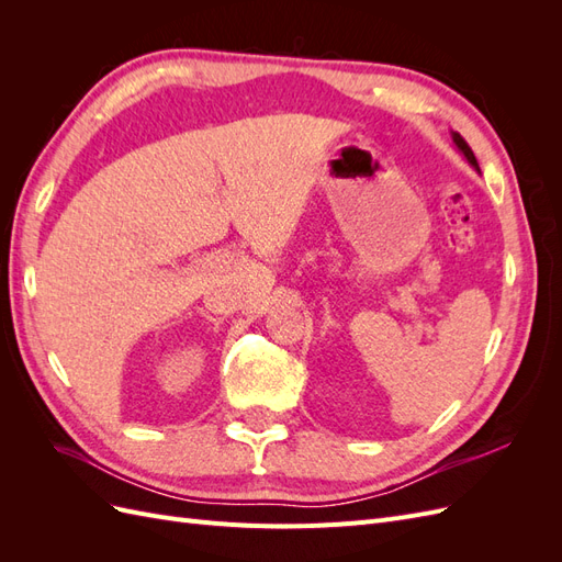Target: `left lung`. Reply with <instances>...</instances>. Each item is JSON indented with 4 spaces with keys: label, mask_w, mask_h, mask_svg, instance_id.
Returning a JSON list of instances; mask_svg holds the SVG:
<instances>
[{
    "label": "left lung",
    "mask_w": 562,
    "mask_h": 562,
    "mask_svg": "<svg viewBox=\"0 0 562 562\" xmlns=\"http://www.w3.org/2000/svg\"><path fill=\"white\" fill-rule=\"evenodd\" d=\"M452 140H454V145L462 149V155L467 157V161L475 168V171H479V161H475V157H473V151H471V147H469V143L462 138V135L459 133H452Z\"/></svg>",
    "instance_id": "left-lung-1"
}]
</instances>
